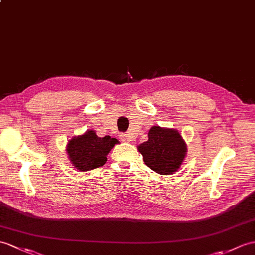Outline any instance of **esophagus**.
<instances>
[{
  "label": "esophagus",
  "instance_id": "obj_1",
  "mask_svg": "<svg viewBox=\"0 0 255 255\" xmlns=\"http://www.w3.org/2000/svg\"><path fill=\"white\" fill-rule=\"evenodd\" d=\"M121 138H122L123 141H125V142L131 141V138H130V135H129L128 133H122V134H121Z\"/></svg>",
  "mask_w": 255,
  "mask_h": 255
}]
</instances>
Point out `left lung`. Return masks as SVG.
<instances>
[{
  "mask_svg": "<svg viewBox=\"0 0 255 255\" xmlns=\"http://www.w3.org/2000/svg\"><path fill=\"white\" fill-rule=\"evenodd\" d=\"M147 137L138 146L144 164L159 175L175 174L187 153V144L178 130L153 126Z\"/></svg>",
  "mask_w": 255,
  "mask_h": 255,
  "instance_id": "1",
  "label": "left lung"
}]
</instances>
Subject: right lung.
I'll return each mask as SVG.
<instances>
[{"instance_id": "add662e5", "label": "right lung", "mask_w": 255, "mask_h": 255, "mask_svg": "<svg viewBox=\"0 0 255 255\" xmlns=\"http://www.w3.org/2000/svg\"><path fill=\"white\" fill-rule=\"evenodd\" d=\"M118 140L110 135L101 138L96 131L88 130L82 135L74 137L67 143V154L74 166L82 171L98 168L108 161V154Z\"/></svg>"}]
</instances>
